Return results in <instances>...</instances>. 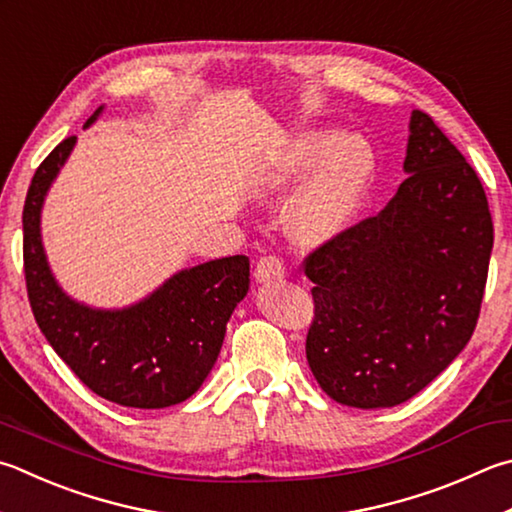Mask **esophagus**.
Wrapping results in <instances>:
<instances>
[{
	"instance_id": "1",
	"label": "esophagus",
	"mask_w": 512,
	"mask_h": 512,
	"mask_svg": "<svg viewBox=\"0 0 512 512\" xmlns=\"http://www.w3.org/2000/svg\"><path fill=\"white\" fill-rule=\"evenodd\" d=\"M284 275H286V268H284L280 257L266 255L257 262V268H255L257 282H280V280H284Z\"/></svg>"
}]
</instances>
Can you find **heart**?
Wrapping results in <instances>:
<instances>
[{"instance_id":"1","label":"heart","mask_w":512,"mask_h":512,"mask_svg":"<svg viewBox=\"0 0 512 512\" xmlns=\"http://www.w3.org/2000/svg\"><path fill=\"white\" fill-rule=\"evenodd\" d=\"M313 171L284 210L288 237L302 246L324 244L358 215L374 174V152L358 136L311 129L288 138L268 156L259 185L266 192H284Z\"/></svg>"}]
</instances>
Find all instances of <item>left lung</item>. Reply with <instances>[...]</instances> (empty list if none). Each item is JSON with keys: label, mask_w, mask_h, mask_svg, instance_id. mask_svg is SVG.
Masks as SVG:
<instances>
[{"label": "left lung", "mask_w": 512, "mask_h": 512, "mask_svg": "<svg viewBox=\"0 0 512 512\" xmlns=\"http://www.w3.org/2000/svg\"><path fill=\"white\" fill-rule=\"evenodd\" d=\"M405 172L376 217L304 259L315 284L306 360L333 401H410L468 345L492 250L477 172L425 111H412Z\"/></svg>", "instance_id": "obj_1"}]
</instances>
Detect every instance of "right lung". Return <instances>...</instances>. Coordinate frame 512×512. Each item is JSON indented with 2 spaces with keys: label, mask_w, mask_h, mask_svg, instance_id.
Listing matches in <instances>:
<instances>
[{
  "label": "right lung",
  "mask_w": 512,
  "mask_h": 512,
  "mask_svg": "<svg viewBox=\"0 0 512 512\" xmlns=\"http://www.w3.org/2000/svg\"><path fill=\"white\" fill-rule=\"evenodd\" d=\"M73 145L76 136L64 138L46 156L24 201V277L37 327L73 374L107 401L141 410L183 403L215 367L230 315L248 293V257L192 266L127 309L102 311L71 300L46 262L40 212Z\"/></svg>",
  "instance_id": "1"
}]
</instances>
